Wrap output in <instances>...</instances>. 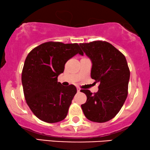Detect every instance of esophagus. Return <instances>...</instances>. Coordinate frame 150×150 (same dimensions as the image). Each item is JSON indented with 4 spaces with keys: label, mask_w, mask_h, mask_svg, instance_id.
Segmentation results:
<instances>
[{
    "label": "esophagus",
    "mask_w": 150,
    "mask_h": 150,
    "mask_svg": "<svg viewBox=\"0 0 150 150\" xmlns=\"http://www.w3.org/2000/svg\"><path fill=\"white\" fill-rule=\"evenodd\" d=\"M77 92H80V88H77Z\"/></svg>",
    "instance_id": "1"
}]
</instances>
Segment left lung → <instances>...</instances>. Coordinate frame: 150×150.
<instances>
[{"mask_svg": "<svg viewBox=\"0 0 150 150\" xmlns=\"http://www.w3.org/2000/svg\"><path fill=\"white\" fill-rule=\"evenodd\" d=\"M79 45L92 62L91 77L100 84L95 93L87 89L81 90L87 97L81 109L89 120L107 122L120 111L127 97L130 71L126 58L107 41H95Z\"/></svg>", "mask_w": 150, "mask_h": 150, "instance_id": "obj_1", "label": "left lung"}]
</instances>
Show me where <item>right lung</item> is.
Instances as JSON below:
<instances>
[{"label":"right lung","mask_w":150,"mask_h":150,"mask_svg":"<svg viewBox=\"0 0 150 150\" xmlns=\"http://www.w3.org/2000/svg\"><path fill=\"white\" fill-rule=\"evenodd\" d=\"M83 55L77 43H43L30 51L25 61L21 80L25 99L33 113L41 120L54 123L63 120L77 93L74 85L62 86L58 75L68 60Z\"/></svg>","instance_id":"right-lung-1"}]
</instances>
